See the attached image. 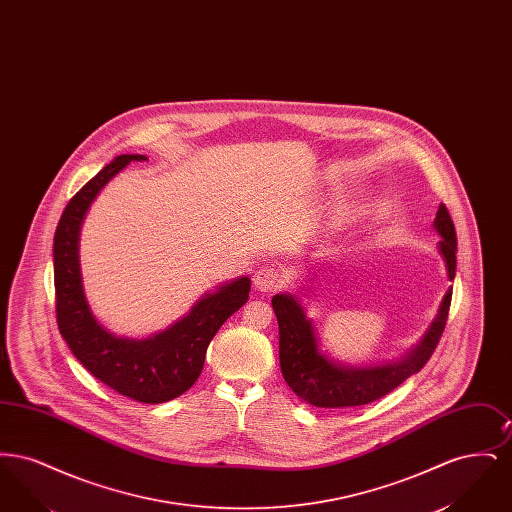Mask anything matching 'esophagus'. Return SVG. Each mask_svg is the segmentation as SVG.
<instances>
[{
  "instance_id": "obj_1",
  "label": "esophagus",
  "mask_w": 512,
  "mask_h": 512,
  "mask_svg": "<svg viewBox=\"0 0 512 512\" xmlns=\"http://www.w3.org/2000/svg\"><path fill=\"white\" fill-rule=\"evenodd\" d=\"M253 284L259 292H274L282 286V276L274 268L261 267L253 274Z\"/></svg>"
}]
</instances>
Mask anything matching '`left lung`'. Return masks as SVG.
Instances as JSON below:
<instances>
[{
    "label": "left lung",
    "instance_id": "8db88e82",
    "mask_svg": "<svg viewBox=\"0 0 512 512\" xmlns=\"http://www.w3.org/2000/svg\"><path fill=\"white\" fill-rule=\"evenodd\" d=\"M432 226L441 238L438 251L445 263L447 278L453 280L457 268V234L443 203L438 207ZM305 292L307 288H301L297 293H278L272 297V309L280 330V368L284 380L301 401L313 407L345 409L372 403L420 372L432 357L445 328L453 288L443 295L438 315L426 334L405 355L388 363L365 366L336 361L320 349L315 320L307 317V307L301 303Z\"/></svg>",
    "mask_w": 512,
    "mask_h": 512
}]
</instances>
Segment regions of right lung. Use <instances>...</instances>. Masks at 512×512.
Returning a JSON list of instances; mask_svg holds the SVG:
<instances>
[{"instance_id": "add662e5", "label": "right lung", "mask_w": 512, "mask_h": 512, "mask_svg": "<svg viewBox=\"0 0 512 512\" xmlns=\"http://www.w3.org/2000/svg\"><path fill=\"white\" fill-rule=\"evenodd\" d=\"M146 155H119L65 207L53 238L55 311L59 332L74 357L99 382L140 403H165L190 390L199 378L207 347L226 318L244 307L251 280L247 276L203 293L188 315L147 338L117 336L99 322L82 284L80 230L99 192L111 178Z\"/></svg>"}]
</instances>
